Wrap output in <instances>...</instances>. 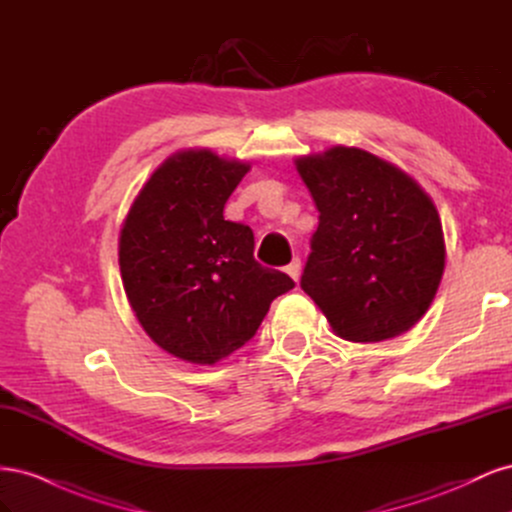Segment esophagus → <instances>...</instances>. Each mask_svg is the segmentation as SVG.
<instances>
[{"mask_svg": "<svg viewBox=\"0 0 512 512\" xmlns=\"http://www.w3.org/2000/svg\"><path fill=\"white\" fill-rule=\"evenodd\" d=\"M286 273L292 277L294 282H297V280H299V275H301V260H299V258H292V260H290V265L286 267Z\"/></svg>", "mask_w": 512, "mask_h": 512, "instance_id": "1", "label": "esophagus"}]
</instances>
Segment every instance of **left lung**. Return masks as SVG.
<instances>
[{"label":"left lung","instance_id":"8db88e82","mask_svg":"<svg viewBox=\"0 0 512 512\" xmlns=\"http://www.w3.org/2000/svg\"><path fill=\"white\" fill-rule=\"evenodd\" d=\"M294 166L320 211L301 288L348 342L376 344L410 331L444 273V232L431 196L359 147L337 145Z\"/></svg>","mask_w":512,"mask_h":512}]
</instances>
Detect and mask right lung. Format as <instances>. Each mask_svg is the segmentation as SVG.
Here are the masks:
<instances>
[{"label":"right lung","instance_id":"1","mask_svg":"<svg viewBox=\"0 0 512 512\" xmlns=\"http://www.w3.org/2000/svg\"><path fill=\"white\" fill-rule=\"evenodd\" d=\"M250 164L211 149L166 158L138 192L119 232L126 297L145 333L168 354L213 365L256 335L275 297L294 288L254 260L250 226L224 205Z\"/></svg>","mask_w":512,"mask_h":512}]
</instances>
